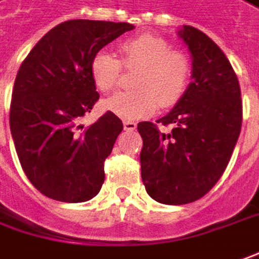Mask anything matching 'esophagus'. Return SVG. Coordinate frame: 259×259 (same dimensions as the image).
<instances>
[{"instance_id": "1", "label": "esophagus", "mask_w": 259, "mask_h": 259, "mask_svg": "<svg viewBox=\"0 0 259 259\" xmlns=\"http://www.w3.org/2000/svg\"><path fill=\"white\" fill-rule=\"evenodd\" d=\"M123 127H124V130H129V132H132V130H135L137 127L136 122H133V120H124L123 122Z\"/></svg>"}]
</instances>
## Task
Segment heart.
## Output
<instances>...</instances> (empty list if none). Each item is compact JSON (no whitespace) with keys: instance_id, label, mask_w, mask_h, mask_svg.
Segmentation results:
<instances>
[{"instance_id":"1","label":"heart","mask_w":259,"mask_h":259,"mask_svg":"<svg viewBox=\"0 0 259 259\" xmlns=\"http://www.w3.org/2000/svg\"><path fill=\"white\" fill-rule=\"evenodd\" d=\"M124 65H139L130 91L113 93L103 100V107L123 119L150 115L157 103L176 105L186 92L191 65L186 54L170 49V44L156 35L142 33L120 44ZM122 62L107 49L98 51L91 59V75L98 89L112 91L120 76Z\"/></svg>"}]
</instances>
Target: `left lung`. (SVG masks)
I'll return each instance as SVG.
<instances>
[{
    "instance_id": "left-lung-1",
    "label": "left lung",
    "mask_w": 259,
    "mask_h": 259,
    "mask_svg": "<svg viewBox=\"0 0 259 259\" xmlns=\"http://www.w3.org/2000/svg\"><path fill=\"white\" fill-rule=\"evenodd\" d=\"M177 35L187 45L191 82L161 124L140 122L142 180L157 203L189 204L201 198L220 180L231 159L242 122L238 78L218 45L200 29L183 25Z\"/></svg>"
}]
</instances>
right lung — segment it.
I'll list each match as a JSON object with an SVG mask.
<instances>
[{"mask_svg":"<svg viewBox=\"0 0 259 259\" xmlns=\"http://www.w3.org/2000/svg\"><path fill=\"white\" fill-rule=\"evenodd\" d=\"M133 28L127 22L65 21L45 33L21 63L10 127L19 163L44 196L83 203L102 189L103 163L123 123L106 112L88 127L80 124L99 99L91 59Z\"/></svg>","mask_w":259,"mask_h":259,"instance_id":"right-lung-1","label":"right lung"}]
</instances>
